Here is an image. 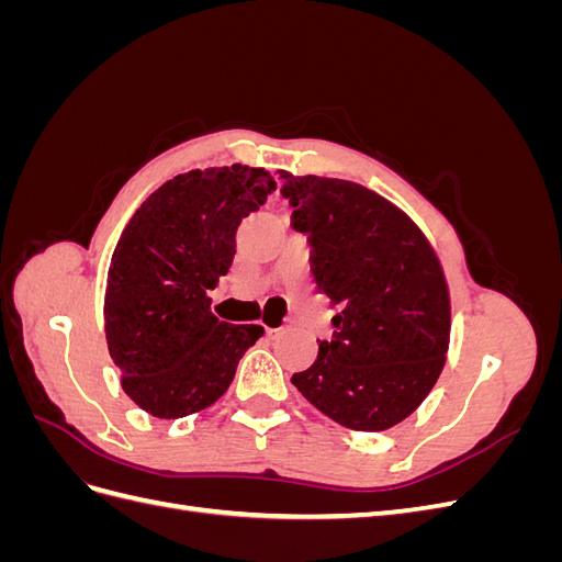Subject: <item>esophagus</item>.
Wrapping results in <instances>:
<instances>
[{"label": "esophagus", "instance_id": "obj_1", "mask_svg": "<svg viewBox=\"0 0 562 562\" xmlns=\"http://www.w3.org/2000/svg\"><path fill=\"white\" fill-rule=\"evenodd\" d=\"M283 333V328H267V335L269 337H279Z\"/></svg>", "mask_w": 562, "mask_h": 562}]
</instances>
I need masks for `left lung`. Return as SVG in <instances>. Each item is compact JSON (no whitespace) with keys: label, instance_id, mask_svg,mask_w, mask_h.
<instances>
[{"label":"left lung","instance_id":"left-lung-1","mask_svg":"<svg viewBox=\"0 0 562 562\" xmlns=\"http://www.w3.org/2000/svg\"><path fill=\"white\" fill-rule=\"evenodd\" d=\"M293 227L312 244V274L330 297L333 339L291 382L353 431H384L413 415L450 347V293L424 232L363 184L281 171Z\"/></svg>","mask_w":562,"mask_h":562}]
</instances>
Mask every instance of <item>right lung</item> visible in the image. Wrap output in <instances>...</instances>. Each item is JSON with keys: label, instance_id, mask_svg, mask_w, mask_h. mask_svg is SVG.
I'll use <instances>...</instances> for the list:
<instances>
[{"label": "right lung", "instance_id": "right-lung-1", "mask_svg": "<svg viewBox=\"0 0 562 562\" xmlns=\"http://www.w3.org/2000/svg\"><path fill=\"white\" fill-rule=\"evenodd\" d=\"M277 180L244 164L180 173L133 213L112 252L105 337L126 396L159 419L213 405L236 366L265 335L258 323H227L209 291L225 277L241 220Z\"/></svg>", "mask_w": 562, "mask_h": 562}]
</instances>
